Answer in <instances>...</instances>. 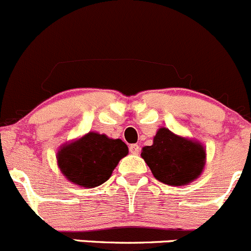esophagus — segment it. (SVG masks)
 <instances>
[{
	"label": "esophagus",
	"mask_w": 251,
	"mask_h": 251,
	"mask_svg": "<svg viewBox=\"0 0 251 251\" xmlns=\"http://www.w3.org/2000/svg\"><path fill=\"white\" fill-rule=\"evenodd\" d=\"M129 151H130V153H133V155H138V153L140 152V146H139L138 144H131V145L129 146Z\"/></svg>",
	"instance_id": "esophagus-1"
}]
</instances>
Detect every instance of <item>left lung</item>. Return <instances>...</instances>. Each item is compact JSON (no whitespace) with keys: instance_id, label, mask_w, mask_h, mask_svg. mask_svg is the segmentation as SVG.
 <instances>
[{"instance_id":"obj_1","label":"left lung","mask_w":251,"mask_h":251,"mask_svg":"<svg viewBox=\"0 0 251 251\" xmlns=\"http://www.w3.org/2000/svg\"><path fill=\"white\" fill-rule=\"evenodd\" d=\"M153 177L168 185H184L193 182L205 166V150L200 144L180 138L161 128L151 146L141 152Z\"/></svg>"}]
</instances>
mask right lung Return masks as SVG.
<instances>
[{"label": "right lung", "instance_id": "add662e5", "mask_svg": "<svg viewBox=\"0 0 251 251\" xmlns=\"http://www.w3.org/2000/svg\"><path fill=\"white\" fill-rule=\"evenodd\" d=\"M128 153V146L121 139H110L89 133L58 151L57 162L62 173L74 184L94 188L105 183L121 158Z\"/></svg>", "mask_w": 251, "mask_h": 251}]
</instances>
